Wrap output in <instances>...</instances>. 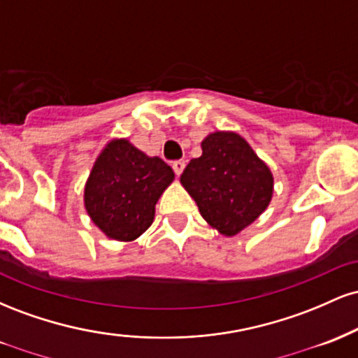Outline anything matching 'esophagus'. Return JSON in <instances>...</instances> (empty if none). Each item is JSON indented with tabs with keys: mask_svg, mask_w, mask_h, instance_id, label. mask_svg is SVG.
I'll list each match as a JSON object with an SVG mask.
<instances>
[{
	"mask_svg": "<svg viewBox=\"0 0 358 358\" xmlns=\"http://www.w3.org/2000/svg\"><path fill=\"white\" fill-rule=\"evenodd\" d=\"M185 165H187V163H185L183 159H176V162H173V165H171V166H173V171H175L176 176L182 175V171L185 170Z\"/></svg>",
	"mask_w": 358,
	"mask_h": 358,
	"instance_id": "esophagus-1",
	"label": "esophagus"
}]
</instances>
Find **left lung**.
<instances>
[{
	"instance_id": "1",
	"label": "left lung",
	"mask_w": 358,
	"mask_h": 358,
	"mask_svg": "<svg viewBox=\"0 0 358 358\" xmlns=\"http://www.w3.org/2000/svg\"><path fill=\"white\" fill-rule=\"evenodd\" d=\"M180 182L202 217L224 236H236L266 210L273 196V175L244 138L212 133L202 156L190 159Z\"/></svg>"
}]
</instances>
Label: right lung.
I'll return each instance as SVG.
<instances>
[{"instance_id": "add662e5", "label": "right lung", "mask_w": 358, "mask_h": 358, "mask_svg": "<svg viewBox=\"0 0 358 358\" xmlns=\"http://www.w3.org/2000/svg\"><path fill=\"white\" fill-rule=\"evenodd\" d=\"M173 178L162 158H150L126 139H114L90 171L85 208L110 239L134 241L151 225L155 205Z\"/></svg>"}]
</instances>
